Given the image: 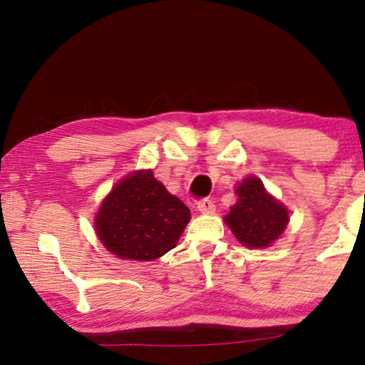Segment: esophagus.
Returning <instances> with one entry per match:
<instances>
[{
	"label": "esophagus",
	"instance_id": "esophagus-1",
	"mask_svg": "<svg viewBox=\"0 0 365 365\" xmlns=\"http://www.w3.org/2000/svg\"><path fill=\"white\" fill-rule=\"evenodd\" d=\"M197 208H198L200 213H203V215H213L215 210H216V206H215V203L211 200L203 198V200L198 201Z\"/></svg>",
	"mask_w": 365,
	"mask_h": 365
}]
</instances>
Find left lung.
Listing matches in <instances>:
<instances>
[{
  "label": "left lung",
  "instance_id": "left-lung-1",
  "mask_svg": "<svg viewBox=\"0 0 365 365\" xmlns=\"http://www.w3.org/2000/svg\"><path fill=\"white\" fill-rule=\"evenodd\" d=\"M237 201L225 217L236 239L247 247H269L285 231L288 210L267 193L257 177H247L237 185Z\"/></svg>",
  "mask_w": 365,
  "mask_h": 365
}]
</instances>
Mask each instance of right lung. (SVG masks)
I'll return each instance as SVG.
<instances>
[{
    "label": "right lung",
    "instance_id": "1",
    "mask_svg": "<svg viewBox=\"0 0 365 365\" xmlns=\"http://www.w3.org/2000/svg\"><path fill=\"white\" fill-rule=\"evenodd\" d=\"M190 210L152 170H138L114 185L95 216V231L119 259L154 260L177 246Z\"/></svg>",
    "mask_w": 365,
    "mask_h": 365
}]
</instances>
